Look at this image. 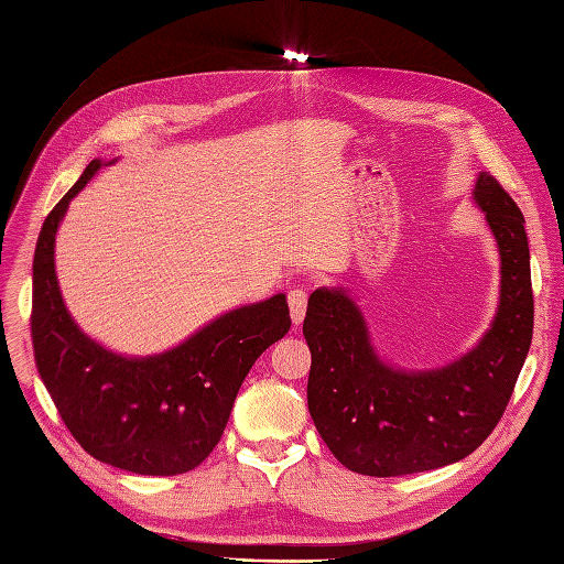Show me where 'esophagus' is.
<instances>
[{"instance_id":"1","label":"esophagus","mask_w":564,"mask_h":564,"mask_svg":"<svg viewBox=\"0 0 564 564\" xmlns=\"http://www.w3.org/2000/svg\"><path fill=\"white\" fill-rule=\"evenodd\" d=\"M289 308H292V322L301 324L305 317V308H308V292L303 286H296L289 292Z\"/></svg>"}]
</instances>
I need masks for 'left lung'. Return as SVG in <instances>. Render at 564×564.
Returning a JSON list of instances; mask_svg holds the SVG:
<instances>
[{
  "instance_id": "left-lung-1",
  "label": "left lung",
  "mask_w": 564,
  "mask_h": 564,
  "mask_svg": "<svg viewBox=\"0 0 564 564\" xmlns=\"http://www.w3.org/2000/svg\"><path fill=\"white\" fill-rule=\"evenodd\" d=\"M473 197L499 245L501 299L480 344L452 365L390 367L344 289L311 294L303 319L313 357L308 409L322 440L352 473L395 477L456 464L491 435L513 395L534 329L524 216L487 172Z\"/></svg>"
}]
</instances>
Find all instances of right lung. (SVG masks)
Masks as SVG:
<instances>
[{"label":"right lung","instance_id":"1","mask_svg":"<svg viewBox=\"0 0 564 564\" xmlns=\"http://www.w3.org/2000/svg\"><path fill=\"white\" fill-rule=\"evenodd\" d=\"M100 169L89 162L46 216L32 261V348L40 377L82 449L139 475L197 468L218 445L245 377L289 327L284 294L220 315L185 344L122 357L82 334L67 313L54 268L67 204Z\"/></svg>","mask_w":564,"mask_h":564}]
</instances>
